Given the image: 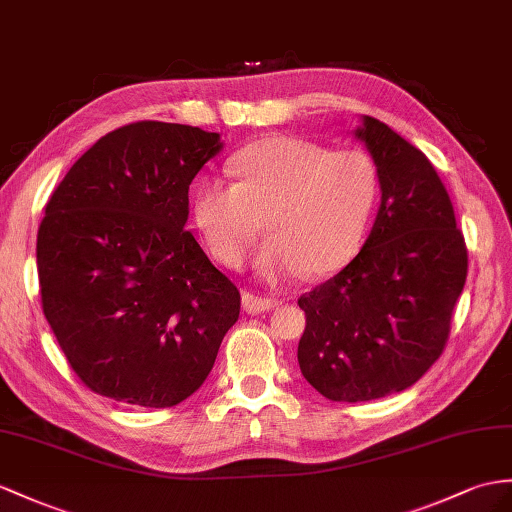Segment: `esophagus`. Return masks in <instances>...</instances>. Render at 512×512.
I'll use <instances>...</instances> for the list:
<instances>
[{"label": "esophagus", "instance_id": "esophagus-1", "mask_svg": "<svg viewBox=\"0 0 512 512\" xmlns=\"http://www.w3.org/2000/svg\"><path fill=\"white\" fill-rule=\"evenodd\" d=\"M278 299L273 297H263V295H254V293H243V310L247 315H260L267 313V310L276 308Z\"/></svg>", "mask_w": 512, "mask_h": 512}]
</instances>
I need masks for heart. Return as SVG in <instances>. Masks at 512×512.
I'll use <instances>...</instances> for the list:
<instances>
[{
  "label": "heart",
  "mask_w": 512,
  "mask_h": 512,
  "mask_svg": "<svg viewBox=\"0 0 512 512\" xmlns=\"http://www.w3.org/2000/svg\"><path fill=\"white\" fill-rule=\"evenodd\" d=\"M236 184L206 178L193 193L197 232L221 265L241 267L265 219L258 276L326 278L360 252L380 202V169L363 149L269 136L230 160Z\"/></svg>",
  "instance_id": "1"
}]
</instances>
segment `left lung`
<instances>
[{"instance_id": "left-lung-1", "label": "left lung", "mask_w": 512, "mask_h": 512, "mask_svg": "<svg viewBox=\"0 0 512 512\" xmlns=\"http://www.w3.org/2000/svg\"><path fill=\"white\" fill-rule=\"evenodd\" d=\"M354 139L380 169V206L350 265L299 297L306 382L332 402H371L413 386L441 356L467 278V247L432 162L363 115Z\"/></svg>"}]
</instances>
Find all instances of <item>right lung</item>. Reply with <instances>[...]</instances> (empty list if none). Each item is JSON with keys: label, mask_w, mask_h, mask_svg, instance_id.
<instances>
[{"label": "right lung", "mask_w": 512, "mask_h": 512, "mask_svg": "<svg viewBox=\"0 0 512 512\" xmlns=\"http://www.w3.org/2000/svg\"><path fill=\"white\" fill-rule=\"evenodd\" d=\"M223 145L182 123H130L84 152L47 202L43 313L91 391L169 408L213 369L241 295L184 228L189 186Z\"/></svg>", "instance_id": "obj_1"}]
</instances>
